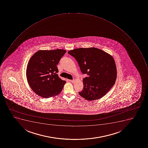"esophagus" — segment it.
Listing matches in <instances>:
<instances>
[{
	"mask_svg": "<svg viewBox=\"0 0 148 148\" xmlns=\"http://www.w3.org/2000/svg\"><path fill=\"white\" fill-rule=\"evenodd\" d=\"M69 82H70L73 83L75 82V80H70V79H69Z\"/></svg>",
	"mask_w": 148,
	"mask_h": 148,
	"instance_id": "esophagus-1",
	"label": "esophagus"
}]
</instances>
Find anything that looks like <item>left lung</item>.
<instances>
[{"mask_svg":"<svg viewBox=\"0 0 148 148\" xmlns=\"http://www.w3.org/2000/svg\"><path fill=\"white\" fill-rule=\"evenodd\" d=\"M78 62L80 70L87 77L79 95L85 99H99L114 86L117 76L116 65L113 57L100 49L92 47L79 48L68 52Z\"/></svg>","mask_w":148,"mask_h":148,"instance_id":"left-lung-1","label":"left lung"}]
</instances>
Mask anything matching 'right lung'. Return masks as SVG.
I'll list each match as a JSON object with an SVG mask.
<instances>
[{
    "label": "right lung",
    "instance_id": "obj_1",
    "mask_svg": "<svg viewBox=\"0 0 148 148\" xmlns=\"http://www.w3.org/2000/svg\"><path fill=\"white\" fill-rule=\"evenodd\" d=\"M66 50H40L35 53L28 62L26 69L27 82L35 93L42 98L58 95L66 81L57 75V64Z\"/></svg>",
    "mask_w": 148,
    "mask_h": 148
}]
</instances>
